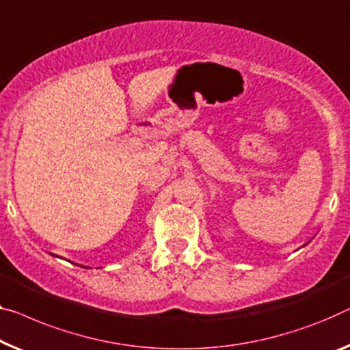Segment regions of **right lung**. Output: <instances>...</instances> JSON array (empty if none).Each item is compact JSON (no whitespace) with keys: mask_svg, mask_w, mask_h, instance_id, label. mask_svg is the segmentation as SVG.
<instances>
[{"mask_svg":"<svg viewBox=\"0 0 350 350\" xmlns=\"http://www.w3.org/2000/svg\"><path fill=\"white\" fill-rule=\"evenodd\" d=\"M51 254V256H56V254H53V253H50ZM56 258H59V256H56ZM88 269V267H86Z\"/></svg>","mask_w":350,"mask_h":350,"instance_id":"obj_1","label":"right lung"}]
</instances>
